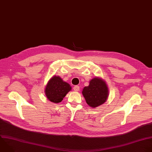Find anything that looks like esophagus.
<instances>
[{
	"instance_id": "34e87169",
	"label": "esophagus",
	"mask_w": 152,
	"mask_h": 152,
	"mask_svg": "<svg viewBox=\"0 0 152 152\" xmlns=\"http://www.w3.org/2000/svg\"><path fill=\"white\" fill-rule=\"evenodd\" d=\"M79 89H80V88H79V86H75L73 87V90H74L75 91H76V92L79 91Z\"/></svg>"
}]
</instances>
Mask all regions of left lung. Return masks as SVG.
<instances>
[{"label":"left lung","mask_w":152,"mask_h":152,"mask_svg":"<svg viewBox=\"0 0 152 152\" xmlns=\"http://www.w3.org/2000/svg\"><path fill=\"white\" fill-rule=\"evenodd\" d=\"M86 103L89 107L96 108L103 104L109 97V88L103 79L95 77L89 81L88 86L82 92Z\"/></svg>","instance_id":"obj_1"}]
</instances>
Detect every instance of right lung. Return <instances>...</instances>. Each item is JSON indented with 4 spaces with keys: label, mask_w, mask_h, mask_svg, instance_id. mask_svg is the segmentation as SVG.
<instances>
[{
    "label": "right lung",
    "mask_w": 152,
    "mask_h": 152,
    "mask_svg": "<svg viewBox=\"0 0 152 152\" xmlns=\"http://www.w3.org/2000/svg\"><path fill=\"white\" fill-rule=\"evenodd\" d=\"M71 90L72 87L68 83L64 82L58 76H53L48 80L45 93L48 100L57 104L61 102L66 94Z\"/></svg>",
    "instance_id": "right-lung-1"
}]
</instances>
